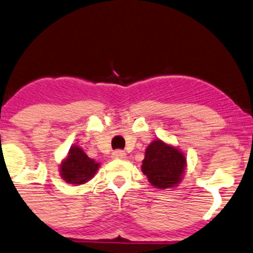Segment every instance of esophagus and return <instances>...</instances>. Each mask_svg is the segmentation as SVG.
<instances>
[{"label": "esophagus", "mask_w": 253, "mask_h": 253, "mask_svg": "<svg viewBox=\"0 0 253 253\" xmlns=\"http://www.w3.org/2000/svg\"><path fill=\"white\" fill-rule=\"evenodd\" d=\"M126 157V153L121 149H117V151L112 152V158L113 159H124Z\"/></svg>", "instance_id": "1"}]
</instances>
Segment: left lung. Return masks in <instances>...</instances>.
I'll use <instances>...</instances> for the list:
<instances>
[{
  "instance_id": "left-lung-1",
  "label": "left lung",
  "mask_w": 253,
  "mask_h": 253,
  "mask_svg": "<svg viewBox=\"0 0 253 253\" xmlns=\"http://www.w3.org/2000/svg\"><path fill=\"white\" fill-rule=\"evenodd\" d=\"M187 158L176 146L156 138L147 146L141 170L154 188L177 187L184 178Z\"/></svg>"
}]
</instances>
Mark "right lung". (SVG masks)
<instances>
[{"mask_svg":"<svg viewBox=\"0 0 253 253\" xmlns=\"http://www.w3.org/2000/svg\"><path fill=\"white\" fill-rule=\"evenodd\" d=\"M100 167V163L89 158L80 146L73 145L69 149L67 156L60 162L59 173L66 183L80 186L90 181Z\"/></svg>","mask_w":253,"mask_h":253,"instance_id":"right-lung-1","label":"right lung"}]
</instances>
